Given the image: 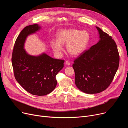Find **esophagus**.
<instances>
[{
  "instance_id": "1",
  "label": "esophagus",
  "mask_w": 128,
  "mask_h": 128,
  "mask_svg": "<svg viewBox=\"0 0 128 128\" xmlns=\"http://www.w3.org/2000/svg\"><path fill=\"white\" fill-rule=\"evenodd\" d=\"M70 62H69V61H68V60H66V61L65 62V64L66 65H68H68H70Z\"/></svg>"
}]
</instances>
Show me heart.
<instances>
[{
	"mask_svg": "<svg viewBox=\"0 0 128 128\" xmlns=\"http://www.w3.org/2000/svg\"><path fill=\"white\" fill-rule=\"evenodd\" d=\"M57 40H52L50 45L56 54H60L63 51L62 44H67L68 52L73 56H78L82 54L88 46L90 36L86 30L75 29L60 30L56 34Z\"/></svg>",
	"mask_w": 128,
	"mask_h": 128,
	"instance_id": "obj_1",
	"label": "heart"
}]
</instances>
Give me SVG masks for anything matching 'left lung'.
<instances>
[{"label": "left lung", "mask_w": 128, "mask_h": 128, "mask_svg": "<svg viewBox=\"0 0 128 128\" xmlns=\"http://www.w3.org/2000/svg\"><path fill=\"white\" fill-rule=\"evenodd\" d=\"M96 28L100 34L99 42L81 54L72 65L76 86L88 94L98 93L108 88L119 64L116 42L108 34Z\"/></svg>", "instance_id": "obj_1"}]
</instances>
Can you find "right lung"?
Returning a JSON list of instances; mask_svg holds the SVG:
<instances>
[{"instance_id": "obj_1", "label": "right lung", "mask_w": 128, "mask_h": 128, "mask_svg": "<svg viewBox=\"0 0 128 128\" xmlns=\"http://www.w3.org/2000/svg\"><path fill=\"white\" fill-rule=\"evenodd\" d=\"M40 28L37 24L24 28L16 40L11 60L18 83L32 94L42 96L55 89L56 75L63 68L64 60L53 58L46 53L35 56L26 53L24 44L27 36Z\"/></svg>"}]
</instances>
